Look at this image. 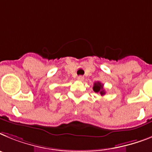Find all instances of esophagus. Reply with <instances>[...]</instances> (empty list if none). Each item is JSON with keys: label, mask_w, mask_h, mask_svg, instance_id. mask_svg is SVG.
Here are the masks:
<instances>
[{"label": "esophagus", "mask_w": 152, "mask_h": 152, "mask_svg": "<svg viewBox=\"0 0 152 152\" xmlns=\"http://www.w3.org/2000/svg\"><path fill=\"white\" fill-rule=\"evenodd\" d=\"M83 79H84V78L83 77V76H78V77H77V80H80V81H83Z\"/></svg>", "instance_id": "1"}]
</instances>
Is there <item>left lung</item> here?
<instances>
[{
  "mask_svg": "<svg viewBox=\"0 0 152 152\" xmlns=\"http://www.w3.org/2000/svg\"><path fill=\"white\" fill-rule=\"evenodd\" d=\"M93 91L96 93H99L101 96H104L105 94V91L103 88V84H102L100 82H96L93 85Z\"/></svg>",
  "mask_w": 152,
  "mask_h": 152,
  "instance_id": "left-lung-1",
  "label": "left lung"
}]
</instances>
